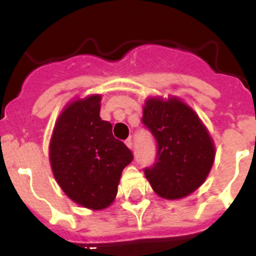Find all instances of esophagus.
Returning a JSON list of instances; mask_svg holds the SVG:
<instances>
[{"mask_svg": "<svg viewBox=\"0 0 256 256\" xmlns=\"http://www.w3.org/2000/svg\"><path fill=\"white\" fill-rule=\"evenodd\" d=\"M126 144L130 148V150H132V148H133V140L132 138H126Z\"/></svg>", "mask_w": 256, "mask_h": 256, "instance_id": "obj_1", "label": "esophagus"}]
</instances>
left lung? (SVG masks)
<instances>
[{
	"mask_svg": "<svg viewBox=\"0 0 256 256\" xmlns=\"http://www.w3.org/2000/svg\"><path fill=\"white\" fill-rule=\"evenodd\" d=\"M144 124L156 142L155 162L144 168L154 191L169 200L182 198L204 183L214 162V144L191 108L177 98H150Z\"/></svg>",
	"mask_w": 256,
	"mask_h": 256,
	"instance_id": "8db88e82",
	"label": "left lung"
}]
</instances>
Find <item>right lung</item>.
I'll return each mask as SVG.
<instances>
[{"label": "right lung", "mask_w": 256, "mask_h": 256, "mask_svg": "<svg viewBox=\"0 0 256 256\" xmlns=\"http://www.w3.org/2000/svg\"><path fill=\"white\" fill-rule=\"evenodd\" d=\"M101 96L72 102L61 112L50 144L56 180L74 202L105 209L114 201L120 174L133 154L100 118Z\"/></svg>", "instance_id": "right-lung-1"}]
</instances>
